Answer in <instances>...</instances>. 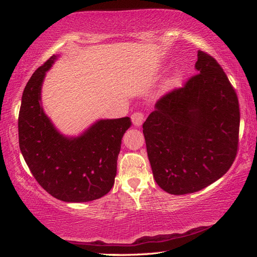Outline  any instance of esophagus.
Here are the masks:
<instances>
[{"label": "esophagus", "mask_w": 257, "mask_h": 257, "mask_svg": "<svg viewBox=\"0 0 257 257\" xmlns=\"http://www.w3.org/2000/svg\"><path fill=\"white\" fill-rule=\"evenodd\" d=\"M144 120H145V115L142 112H135L132 115V121H133L134 125H136V127L142 125L143 122H144Z\"/></svg>", "instance_id": "obj_1"}]
</instances>
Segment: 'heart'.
Returning a JSON list of instances; mask_svg holds the SVG:
<instances>
[{"instance_id":"heart-1","label":"heart","mask_w":257,"mask_h":257,"mask_svg":"<svg viewBox=\"0 0 257 257\" xmlns=\"http://www.w3.org/2000/svg\"><path fill=\"white\" fill-rule=\"evenodd\" d=\"M180 80H181V75H180V73H174L173 75H171L169 78H167V81H166V86H167V87L175 86L176 84L180 82Z\"/></svg>"}]
</instances>
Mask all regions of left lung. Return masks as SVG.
Listing matches in <instances>:
<instances>
[{
  "mask_svg": "<svg viewBox=\"0 0 257 257\" xmlns=\"http://www.w3.org/2000/svg\"><path fill=\"white\" fill-rule=\"evenodd\" d=\"M198 74L156 102L143 124L156 183L170 194L197 192L226 174L239 135L235 88L212 56L198 51Z\"/></svg>",
  "mask_w": 257,
  "mask_h": 257,
  "instance_id": "left-lung-1",
  "label": "left lung"
}]
</instances>
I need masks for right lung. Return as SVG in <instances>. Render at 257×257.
<instances>
[{"label":"right lung","instance_id":"1","mask_svg":"<svg viewBox=\"0 0 257 257\" xmlns=\"http://www.w3.org/2000/svg\"><path fill=\"white\" fill-rule=\"evenodd\" d=\"M53 55L32 74L19 112V146L37 182L65 202H87L109 192L116 175L121 139L132 125L129 116L96 121L78 137H65L41 105L46 72Z\"/></svg>","mask_w":257,"mask_h":257}]
</instances>
